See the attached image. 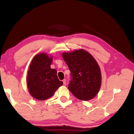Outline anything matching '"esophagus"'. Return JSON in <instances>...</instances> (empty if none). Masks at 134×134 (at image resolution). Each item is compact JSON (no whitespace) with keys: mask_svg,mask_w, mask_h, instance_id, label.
Listing matches in <instances>:
<instances>
[{"mask_svg":"<svg viewBox=\"0 0 134 134\" xmlns=\"http://www.w3.org/2000/svg\"><path fill=\"white\" fill-rule=\"evenodd\" d=\"M63 85H64V86H65V85H66V84H67L66 79H64V80L63 81Z\"/></svg>","mask_w":134,"mask_h":134,"instance_id":"34e87169","label":"esophagus"}]
</instances>
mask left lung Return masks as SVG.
Wrapping results in <instances>:
<instances>
[{"mask_svg": "<svg viewBox=\"0 0 134 134\" xmlns=\"http://www.w3.org/2000/svg\"><path fill=\"white\" fill-rule=\"evenodd\" d=\"M62 56L71 71L68 89L81 100L93 98L101 85L100 69L94 58L84 49L63 53Z\"/></svg>", "mask_w": 134, "mask_h": 134, "instance_id": "8db88e82", "label": "left lung"}]
</instances>
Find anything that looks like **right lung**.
I'll use <instances>...</instances> for the list:
<instances>
[{
  "instance_id": "1",
  "label": "right lung",
  "mask_w": 134,
  "mask_h": 134,
  "mask_svg": "<svg viewBox=\"0 0 134 134\" xmlns=\"http://www.w3.org/2000/svg\"><path fill=\"white\" fill-rule=\"evenodd\" d=\"M52 58L46 53L34 57L30 64L27 77L29 92L33 97L45 100L52 97L63 85L57 76V71L51 69Z\"/></svg>"
}]
</instances>
